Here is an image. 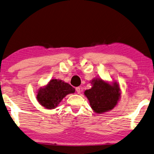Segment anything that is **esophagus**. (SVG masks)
<instances>
[{"label": "esophagus", "instance_id": "1", "mask_svg": "<svg viewBox=\"0 0 154 154\" xmlns=\"http://www.w3.org/2000/svg\"><path fill=\"white\" fill-rule=\"evenodd\" d=\"M76 91H77V94L80 93V91H81L80 87H76Z\"/></svg>", "mask_w": 154, "mask_h": 154}]
</instances>
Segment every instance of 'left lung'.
<instances>
[{
	"label": "left lung",
	"mask_w": 154,
	"mask_h": 154,
	"mask_svg": "<svg viewBox=\"0 0 154 154\" xmlns=\"http://www.w3.org/2000/svg\"><path fill=\"white\" fill-rule=\"evenodd\" d=\"M92 87L86 90L85 95L89 101L90 106L96 113H102L112 110L117 105L120 97L118 84L110 85L101 79H94Z\"/></svg>",
	"instance_id": "left-lung-1"
}]
</instances>
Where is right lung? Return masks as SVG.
Here are the masks:
<instances>
[{
    "instance_id": "obj_1",
    "label": "right lung",
    "mask_w": 154,
    "mask_h": 154,
    "mask_svg": "<svg viewBox=\"0 0 154 154\" xmlns=\"http://www.w3.org/2000/svg\"><path fill=\"white\" fill-rule=\"evenodd\" d=\"M75 91V89L69 84L53 79L46 87L38 90L36 98L44 107L47 109H53L58 106L65 96Z\"/></svg>"
}]
</instances>
